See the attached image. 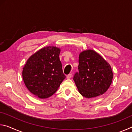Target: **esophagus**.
Masks as SVG:
<instances>
[{"mask_svg": "<svg viewBox=\"0 0 132 132\" xmlns=\"http://www.w3.org/2000/svg\"><path fill=\"white\" fill-rule=\"evenodd\" d=\"M71 76H72V74H71V73H70V74H69L68 76H67V79H70Z\"/></svg>", "mask_w": 132, "mask_h": 132, "instance_id": "1", "label": "esophagus"}]
</instances>
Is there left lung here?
I'll use <instances>...</instances> for the list:
<instances>
[{"label":"left lung","instance_id":"8db88e82","mask_svg":"<svg viewBox=\"0 0 132 132\" xmlns=\"http://www.w3.org/2000/svg\"><path fill=\"white\" fill-rule=\"evenodd\" d=\"M78 69L73 80L84 97L103 94L112 83L113 73L110 64L94 51L88 50L80 53Z\"/></svg>","mask_w":132,"mask_h":132}]
</instances>
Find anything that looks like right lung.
Returning <instances> with one entry per match:
<instances>
[{"label": "right lung", "instance_id": "1", "mask_svg": "<svg viewBox=\"0 0 132 132\" xmlns=\"http://www.w3.org/2000/svg\"><path fill=\"white\" fill-rule=\"evenodd\" d=\"M61 50L46 46L31 56L23 68V79L27 88L39 98L52 96L66 76L59 59Z\"/></svg>", "mask_w": 132, "mask_h": 132}]
</instances>
